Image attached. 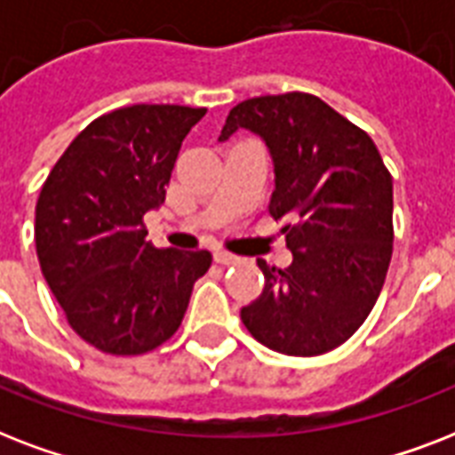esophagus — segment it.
Wrapping results in <instances>:
<instances>
[{
  "label": "esophagus",
  "instance_id": "1",
  "mask_svg": "<svg viewBox=\"0 0 455 455\" xmlns=\"http://www.w3.org/2000/svg\"><path fill=\"white\" fill-rule=\"evenodd\" d=\"M214 262L217 264H234L238 262V257L231 255V252H227V250H214Z\"/></svg>",
  "mask_w": 455,
  "mask_h": 455
}]
</instances>
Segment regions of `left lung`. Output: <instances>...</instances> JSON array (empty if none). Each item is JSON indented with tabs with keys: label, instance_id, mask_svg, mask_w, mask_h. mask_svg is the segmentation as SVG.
<instances>
[{
	"label": "left lung",
	"instance_id": "8db88e82",
	"mask_svg": "<svg viewBox=\"0 0 455 455\" xmlns=\"http://www.w3.org/2000/svg\"><path fill=\"white\" fill-rule=\"evenodd\" d=\"M252 132L274 163L269 212L291 267L264 259V291L245 304L250 335L288 356H318L356 332L392 257V177L366 132L318 96L291 92L238 103L220 141Z\"/></svg>",
	"mask_w": 455,
	"mask_h": 455
}]
</instances>
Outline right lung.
Returning <instances> with one entry per match:
<instances>
[{"mask_svg":"<svg viewBox=\"0 0 455 455\" xmlns=\"http://www.w3.org/2000/svg\"><path fill=\"white\" fill-rule=\"evenodd\" d=\"M205 108L127 106L101 116L53 164L35 207L44 281L89 345L117 356L170 339L207 250H157L144 214L164 203L179 148Z\"/></svg>","mask_w":455,"mask_h":455,"instance_id":"1","label":"right lung"}]
</instances>
